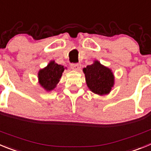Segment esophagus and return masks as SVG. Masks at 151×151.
Masks as SVG:
<instances>
[{
    "mask_svg": "<svg viewBox=\"0 0 151 151\" xmlns=\"http://www.w3.org/2000/svg\"><path fill=\"white\" fill-rule=\"evenodd\" d=\"M81 68V64H71L70 68L74 70H79Z\"/></svg>",
    "mask_w": 151,
    "mask_h": 151,
    "instance_id": "esophagus-1",
    "label": "esophagus"
}]
</instances>
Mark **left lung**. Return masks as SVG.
I'll use <instances>...</instances> for the list:
<instances>
[{"instance_id":"1","label":"left lung","mask_w":151,"mask_h":151,"mask_svg":"<svg viewBox=\"0 0 151 151\" xmlns=\"http://www.w3.org/2000/svg\"><path fill=\"white\" fill-rule=\"evenodd\" d=\"M86 83L93 93L103 96L109 93L114 86L115 78L112 70L98 61L83 69Z\"/></svg>"}]
</instances>
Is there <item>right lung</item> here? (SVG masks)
<instances>
[{
    "label": "right lung",
    "mask_w": 151,
    "mask_h": 151,
    "mask_svg": "<svg viewBox=\"0 0 151 151\" xmlns=\"http://www.w3.org/2000/svg\"><path fill=\"white\" fill-rule=\"evenodd\" d=\"M64 70V66L58 65L55 61H51L45 68L41 69L38 73L39 84L46 91L54 90L59 82Z\"/></svg>",
    "instance_id": "add662e5"
}]
</instances>
